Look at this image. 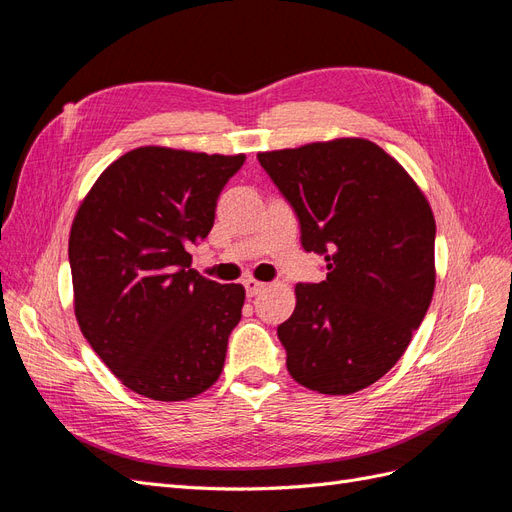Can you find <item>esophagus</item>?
Listing matches in <instances>:
<instances>
[{
	"label": "esophagus",
	"mask_w": 512,
	"mask_h": 512,
	"mask_svg": "<svg viewBox=\"0 0 512 512\" xmlns=\"http://www.w3.org/2000/svg\"><path fill=\"white\" fill-rule=\"evenodd\" d=\"M243 286H245L247 297H256V294H260L262 290L267 288V284H262V282H258V280H252V277H247V280L243 282Z\"/></svg>",
	"instance_id": "obj_1"
}]
</instances>
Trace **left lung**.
Returning <instances> with one entry per match:
<instances>
[{"mask_svg":"<svg viewBox=\"0 0 512 512\" xmlns=\"http://www.w3.org/2000/svg\"><path fill=\"white\" fill-rule=\"evenodd\" d=\"M327 280L297 284L277 327L290 376L322 395L380 380L406 352L436 288V220L395 158L367 138L258 153Z\"/></svg>","mask_w":512,"mask_h":512,"instance_id":"left-lung-1","label":"left lung"}]
</instances>
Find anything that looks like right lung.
Listing matches in <instances>:
<instances>
[{"label": "right lung", "mask_w": 512, "mask_h": 512, "mask_svg": "<svg viewBox=\"0 0 512 512\" xmlns=\"http://www.w3.org/2000/svg\"><path fill=\"white\" fill-rule=\"evenodd\" d=\"M245 156L138 147L108 166L74 215L68 256L81 333L130 391L196 397L220 378L245 288L190 269Z\"/></svg>", "instance_id": "right-lung-1"}]
</instances>
